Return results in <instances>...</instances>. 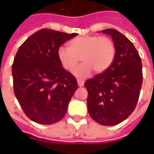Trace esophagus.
I'll return each instance as SVG.
<instances>
[{
	"mask_svg": "<svg viewBox=\"0 0 154 154\" xmlns=\"http://www.w3.org/2000/svg\"><path fill=\"white\" fill-rule=\"evenodd\" d=\"M77 84H78L79 87H82L84 85V82L82 81V80H77Z\"/></svg>",
	"mask_w": 154,
	"mask_h": 154,
	"instance_id": "1",
	"label": "esophagus"
}]
</instances>
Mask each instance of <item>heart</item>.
<instances>
[{
    "label": "heart",
    "instance_id": "b5f03b06",
    "mask_svg": "<svg viewBox=\"0 0 154 154\" xmlns=\"http://www.w3.org/2000/svg\"><path fill=\"white\" fill-rule=\"evenodd\" d=\"M116 48L110 37L99 35H85L71 40L69 47L60 46L57 57L64 69L71 71L77 64L83 60L82 65L73 70L78 78H85L93 70L102 73L111 66L114 60Z\"/></svg>",
    "mask_w": 154,
    "mask_h": 154
}]
</instances>
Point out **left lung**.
Masks as SVG:
<instances>
[{
    "instance_id": "8db88e82",
    "label": "left lung",
    "mask_w": 154,
    "mask_h": 154,
    "mask_svg": "<svg viewBox=\"0 0 154 154\" xmlns=\"http://www.w3.org/2000/svg\"><path fill=\"white\" fill-rule=\"evenodd\" d=\"M110 35L116 53L106 71L87 80V106L90 117L103 125H115L134 112L142 85V64L134 44L113 29L101 31Z\"/></svg>"
}]
</instances>
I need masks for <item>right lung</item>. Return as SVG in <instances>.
I'll list each match as a JSON object with an SVG mask.
<instances>
[{"label": "right lung", "instance_id": "1", "mask_svg": "<svg viewBox=\"0 0 154 154\" xmlns=\"http://www.w3.org/2000/svg\"><path fill=\"white\" fill-rule=\"evenodd\" d=\"M77 35L42 29L18 49L12 65L13 91L25 115L33 122L52 125L66 113L77 82L62 67L57 49Z\"/></svg>", "mask_w": 154, "mask_h": 154}]
</instances>
